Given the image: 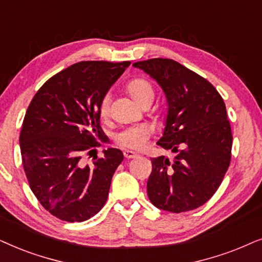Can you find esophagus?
I'll return each mask as SVG.
<instances>
[{"label": "esophagus", "instance_id": "obj_1", "mask_svg": "<svg viewBox=\"0 0 262 262\" xmlns=\"http://www.w3.org/2000/svg\"><path fill=\"white\" fill-rule=\"evenodd\" d=\"M123 155H124V158H127V159L138 158V155L135 152H133V151H124Z\"/></svg>", "mask_w": 262, "mask_h": 262}]
</instances>
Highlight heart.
<instances>
[{
	"instance_id": "obj_1",
	"label": "heart",
	"mask_w": 262,
	"mask_h": 262,
	"mask_svg": "<svg viewBox=\"0 0 262 262\" xmlns=\"http://www.w3.org/2000/svg\"><path fill=\"white\" fill-rule=\"evenodd\" d=\"M127 91L129 96L141 105L145 100L153 99L155 90L148 80L135 78L128 82ZM110 110V96L105 95L99 103V114L102 117L107 116ZM152 129L147 124L132 125L125 128L116 135V142L122 147L129 149H142L146 146L148 138L151 137Z\"/></svg>"
}]
</instances>
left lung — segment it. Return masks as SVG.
Returning a JSON list of instances; mask_svg holds the SVG:
<instances>
[{
    "mask_svg": "<svg viewBox=\"0 0 262 262\" xmlns=\"http://www.w3.org/2000/svg\"><path fill=\"white\" fill-rule=\"evenodd\" d=\"M167 99L165 130L157 142L176 156L152 158L147 195L160 210L181 213L202 206L221 186L231 160L232 133L225 103L210 81L169 58L135 62Z\"/></svg>",
    "mask_w": 262,
    "mask_h": 262,
    "instance_id": "1",
    "label": "left lung"
}]
</instances>
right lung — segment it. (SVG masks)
<instances>
[{"mask_svg":"<svg viewBox=\"0 0 262 262\" xmlns=\"http://www.w3.org/2000/svg\"><path fill=\"white\" fill-rule=\"evenodd\" d=\"M129 64L78 62L51 76L27 107L19 139L24 171L41 206L61 221L85 222L105 205L123 153L107 148L92 166L81 156L100 145L99 103Z\"/></svg>","mask_w":262,"mask_h":262,"instance_id":"obj_1","label":"right lung"}]
</instances>
